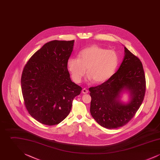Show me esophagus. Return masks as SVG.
I'll return each mask as SVG.
<instances>
[{
  "mask_svg": "<svg viewBox=\"0 0 160 160\" xmlns=\"http://www.w3.org/2000/svg\"><path fill=\"white\" fill-rule=\"evenodd\" d=\"M82 93H84V94H86V93H88V91L86 88H83V89H82Z\"/></svg>",
  "mask_w": 160,
  "mask_h": 160,
  "instance_id": "34e87169",
  "label": "esophagus"
}]
</instances>
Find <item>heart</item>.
I'll return each mask as SVG.
<instances>
[{
    "instance_id": "obj_1",
    "label": "heart",
    "mask_w": 160,
    "mask_h": 160,
    "mask_svg": "<svg viewBox=\"0 0 160 160\" xmlns=\"http://www.w3.org/2000/svg\"><path fill=\"white\" fill-rule=\"evenodd\" d=\"M118 63V55L114 51L93 45L82 50L78 58H70L68 67L76 83L81 82L87 69L88 79L95 83H101L112 76Z\"/></svg>"
}]
</instances>
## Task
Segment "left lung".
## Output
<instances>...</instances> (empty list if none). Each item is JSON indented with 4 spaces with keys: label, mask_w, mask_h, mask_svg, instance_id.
<instances>
[{
    "label": "left lung",
    "mask_w": 160,
    "mask_h": 160,
    "mask_svg": "<svg viewBox=\"0 0 160 160\" xmlns=\"http://www.w3.org/2000/svg\"><path fill=\"white\" fill-rule=\"evenodd\" d=\"M129 91L127 104L119 100L120 92ZM92 116L101 127L114 129L127 124L144 99L146 78L140 60L125 47V57L116 72L100 85L89 88Z\"/></svg>",
    "instance_id": "1"
}]
</instances>
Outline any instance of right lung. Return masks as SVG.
Returning <instances> with one entry per match:
<instances>
[{"label":"right lung","mask_w":160,"mask_h":160,"mask_svg":"<svg viewBox=\"0 0 160 160\" xmlns=\"http://www.w3.org/2000/svg\"><path fill=\"white\" fill-rule=\"evenodd\" d=\"M74 40L50 41L33 54L23 68L24 104L35 120L46 125L59 123L68 115L82 88L70 78L67 65Z\"/></svg>","instance_id":"add662e5"}]
</instances>
